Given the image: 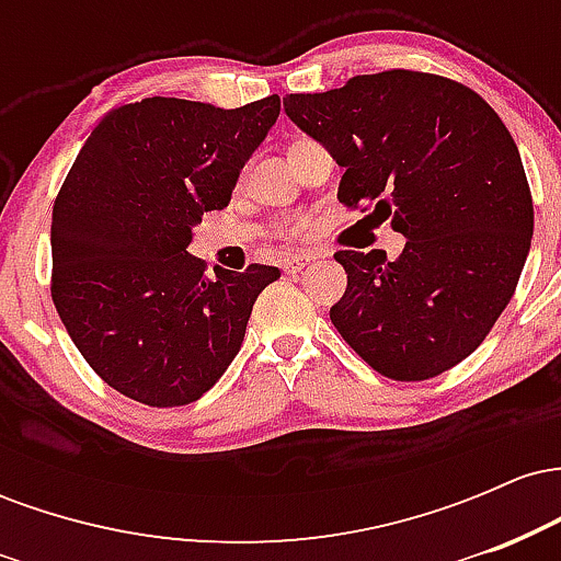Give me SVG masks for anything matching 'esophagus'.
I'll return each mask as SVG.
<instances>
[{"instance_id": "34e87169", "label": "esophagus", "mask_w": 561, "mask_h": 561, "mask_svg": "<svg viewBox=\"0 0 561 561\" xmlns=\"http://www.w3.org/2000/svg\"><path fill=\"white\" fill-rule=\"evenodd\" d=\"M311 261H313L311 253H293V255H287L285 261H282V268H285L287 274H300L302 268H306Z\"/></svg>"}]
</instances>
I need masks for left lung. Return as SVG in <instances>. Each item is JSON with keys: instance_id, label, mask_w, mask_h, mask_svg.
<instances>
[{"instance_id": "obj_1", "label": "left lung", "mask_w": 561, "mask_h": 561, "mask_svg": "<svg viewBox=\"0 0 561 561\" xmlns=\"http://www.w3.org/2000/svg\"><path fill=\"white\" fill-rule=\"evenodd\" d=\"M285 113L343 165L337 199L375 203L403 253L340 250L343 340L379 375L420 382L465 362L512 300L533 240V197L512 134L478 92L420 70L353 76ZM366 210V208H364Z\"/></svg>"}]
</instances>
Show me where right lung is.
I'll list each match as a JSON object with an SVG mask.
<instances>
[{
  "instance_id": "obj_1",
  "label": "right lung",
  "mask_w": 561,
  "mask_h": 561,
  "mask_svg": "<svg viewBox=\"0 0 561 561\" xmlns=\"http://www.w3.org/2000/svg\"><path fill=\"white\" fill-rule=\"evenodd\" d=\"M279 96L224 111L147 96L115 107L76 156L53 208V300L87 364L134 401H197L240 353L279 268L244 272L186 253L192 227L227 208Z\"/></svg>"
}]
</instances>
